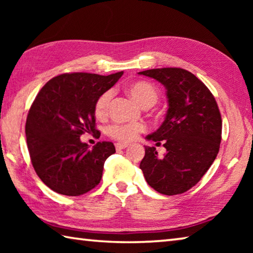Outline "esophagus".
Listing matches in <instances>:
<instances>
[{
	"instance_id": "1",
	"label": "esophagus",
	"mask_w": 253,
	"mask_h": 253,
	"mask_svg": "<svg viewBox=\"0 0 253 253\" xmlns=\"http://www.w3.org/2000/svg\"><path fill=\"white\" fill-rule=\"evenodd\" d=\"M126 147H128V144H126V143H117L116 144L117 151H121V149H125Z\"/></svg>"
}]
</instances>
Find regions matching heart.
Segmentation results:
<instances>
[{
	"label": "heart",
	"instance_id": "heart-1",
	"mask_svg": "<svg viewBox=\"0 0 253 253\" xmlns=\"http://www.w3.org/2000/svg\"><path fill=\"white\" fill-rule=\"evenodd\" d=\"M129 95L138 102V104L145 106H153L157 101V90L152 84L147 81H136L127 87ZM113 97L111 90H107L102 92L98 97L95 105V113L97 116H105L108 111L109 102ZM145 130V125L142 123H132V124H115L108 128V134L113 138L121 140V142H130L135 139L139 132Z\"/></svg>",
	"mask_w": 253,
	"mask_h": 253
}]
</instances>
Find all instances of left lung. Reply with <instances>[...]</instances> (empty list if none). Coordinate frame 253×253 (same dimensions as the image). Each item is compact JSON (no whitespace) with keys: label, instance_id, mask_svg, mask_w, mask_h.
<instances>
[{"label":"left lung","instance_id":"8db88e82","mask_svg":"<svg viewBox=\"0 0 253 253\" xmlns=\"http://www.w3.org/2000/svg\"><path fill=\"white\" fill-rule=\"evenodd\" d=\"M164 85L169 109L164 122L146 138L166 148L160 157L155 147L145 146L139 168L149 186L165 195L182 194L208 172L219 153L222 119L207 85L181 68L138 72Z\"/></svg>","mask_w":253,"mask_h":253}]
</instances>
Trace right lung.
<instances>
[{"mask_svg":"<svg viewBox=\"0 0 253 253\" xmlns=\"http://www.w3.org/2000/svg\"><path fill=\"white\" fill-rule=\"evenodd\" d=\"M123 74H63L49 80L38 93L29 110L25 135L34 170L52 191L78 196L99 184L105 161L116 149L111 142H98L89 148L80 136H100L96 101Z\"/></svg>","mask_w":253,"mask_h":253,"instance_id":"add662e5","label":"right lung"}]
</instances>
